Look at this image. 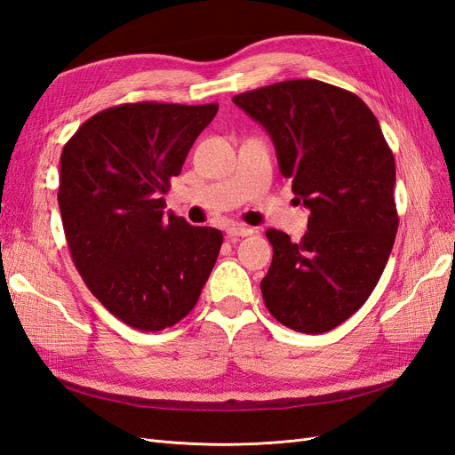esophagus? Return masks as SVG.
Returning <instances> with one entry per match:
<instances>
[{
	"label": "esophagus",
	"instance_id": "34e87169",
	"mask_svg": "<svg viewBox=\"0 0 455 455\" xmlns=\"http://www.w3.org/2000/svg\"><path fill=\"white\" fill-rule=\"evenodd\" d=\"M228 237L229 239H237V237H249V235H252L254 233V229L252 228H249V226H241V224H233V226H229L228 228Z\"/></svg>",
	"mask_w": 455,
	"mask_h": 455
}]
</instances>
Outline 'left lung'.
<instances>
[{
	"mask_svg": "<svg viewBox=\"0 0 455 455\" xmlns=\"http://www.w3.org/2000/svg\"><path fill=\"white\" fill-rule=\"evenodd\" d=\"M275 146L279 171L311 216L299 243L267 229L269 313L304 334L336 328L361 309L387 264L398 216L395 157L359 96L292 79L233 96Z\"/></svg>",
	"mask_w": 455,
	"mask_h": 455,
	"instance_id": "8db88e82",
	"label": "left lung"
}]
</instances>
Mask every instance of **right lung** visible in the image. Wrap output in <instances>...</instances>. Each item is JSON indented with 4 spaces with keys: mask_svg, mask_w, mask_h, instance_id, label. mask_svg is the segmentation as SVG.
Returning <instances> with one entry per match:
<instances>
[{
    "mask_svg": "<svg viewBox=\"0 0 455 455\" xmlns=\"http://www.w3.org/2000/svg\"><path fill=\"white\" fill-rule=\"evenodd\" d=\"M216 112L123 104L92 116L62 149L59 206L74 264L109 313L144 332L194 309L224 241L164 212L169 180Z\"/></svg>",
    "mask_w": 455,
    "mask_h": 455,
    "instance_id": "obj_1",
    "label": "right lung"
}]
</instances>
